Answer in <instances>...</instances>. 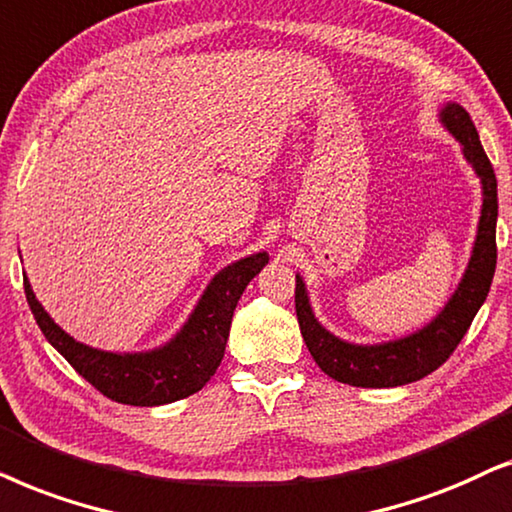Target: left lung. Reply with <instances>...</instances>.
Listing matches in <instances>:
<instances>
[{
  "instance_id": "8db88e82",
  "label": "left lung",
  "mask_w": 512,
  "mask_h": 512,
  "mask_svg": "<svg viewBox=\"0 0 512 512\" xmlns=\"http://www.w3.org/2000/svg\"><path fill=\"white\" fill-rule=\"evenodd\" d=\"M440 117L449 133L463 145V156L480 175L482 189H485L473 255H470L463 281L449 299V304L440 311V316L433 323H428L424 330L398 339V342L356 346L342 342V339L330 335L325 327H320L311 313L302 278L297 276L295 311L306 349L311 351L313 360L327 377L342 381V384L360 388H391L424 379L426 374L438 370L452 356L468 332L470 323H473L475 313L485 304L489 288H492L496 271V215H499V194H496L492 161L487 159L485 149L480 145L478 128H475L466 109L456 102H449Z\"/></svg>"
}]
</instances>
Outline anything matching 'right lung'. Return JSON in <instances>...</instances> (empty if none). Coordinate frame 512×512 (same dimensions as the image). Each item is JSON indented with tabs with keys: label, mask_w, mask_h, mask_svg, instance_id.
Segmentation results:
<instances>
[{
	"label": "right lung",
	"mask_w": 512,
	"mask_h": 512,
	"mask_svg": "<svg viewBox=\"0 0 512 512\" xmlns=\"http://www.w3.org/2000/svg\"><path fill=\"white\" fill-rule=\"evenodd\" d=\"M267 262V252H257L222 269L203 292L180 335L149 353H107L74 342L34 299L27 278L23 285L39 330L88 384L114 403L154 407L187 398L208 384L224 358L238 299Z\"/></svg>",
	"instance_id": "1"
}]
</instances>
